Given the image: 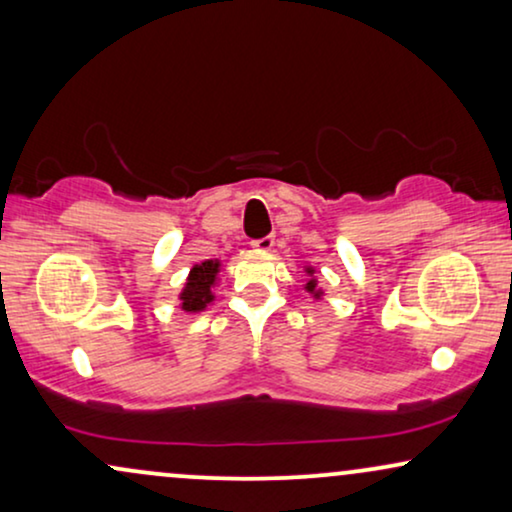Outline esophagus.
Segmentation results:
<instances>
[{
	"label": "esophagus",
	"instance_id": "obj_1",
	"mask_svg": "<svg viewBox=\"0 0 512 512\" xmlns=\"http://www.w3.org/2000/svg\"><path fill=\"white\" fill-rule=\"evenodd\" d=\"M274 248V236H264V238H257V241H252V250L257 252H269Z\"/></svg>",
	"mask_w": 512,
	"mask_h": 512
}]
</instances>
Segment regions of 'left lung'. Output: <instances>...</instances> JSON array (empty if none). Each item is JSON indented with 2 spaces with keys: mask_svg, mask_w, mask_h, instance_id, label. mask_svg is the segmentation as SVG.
I'll list each match as a JSON object with an SVG mask.
<instances>
[{
  "mask_svg": "<svg viewBox=\"0 0 512 512\" xmlns=\"http://www.w3.org/2000/svg\"><path fill=\"white\" fill-rule=\"evenodd\" d=\"M302 271H304V276H307V281H304L302 288L307 290V293L312 295L316 302L323 300V297H326V293H323V288H319V278H316V267H312V264H304Z\"/></svg>",
  "mask_w": 512,
  "mask_h": 512,
  "instance_id": "1",
  "label": "left lung"
}]
</instances>
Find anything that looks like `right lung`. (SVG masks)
Segmentation results:
<instances>
[{
    "label": "right lung",
    "mask_w": 512,
    "mask_h": 512,
    "mask_svg": "<svg viewBox=\"0 0 512 512\" xmlns=\"http://www.w3.org/2000/svg\"><path fill=\"white\" fill-rule=\"evenodd\" d=\"M219 271L222 260H205L193 264L189 276H186L184 288L179 293V309L186 314H200L215 304V288L219 283Z\"/></svg>",
    "instance_id": "1"
}]
</instances>
